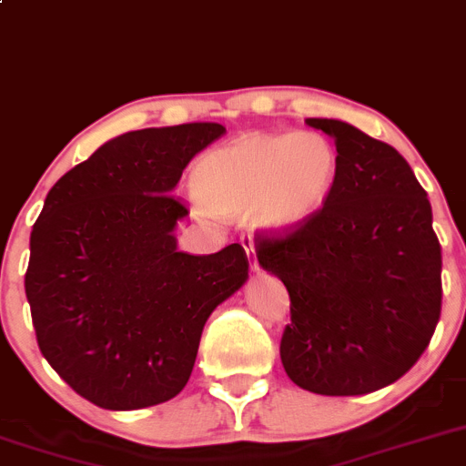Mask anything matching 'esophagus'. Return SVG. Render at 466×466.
I'll use <instances>...</instances> for the list:
<instances>
[{"mask_svg": "<svg viewBox=\"0 0 466 466\" xmlns=\"http://www.w3.org/2000/svg\"><path fill=\"white\" fill-rule=\"evenodd\" d=\"M241 246L246 248L248 264H250V268H252V270H259V259H257L255 243H252V238H250V237H243V238H241Z\"/></svg>", "mask_w": 466, "mask_h": 466, "instance_id": "34e87169", "label": "esophagus"}]
</instances>
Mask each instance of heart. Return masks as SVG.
Masks as SVG:
<instances>
[{
	"instance_id": "obj_1",
	"label": "heart",
	"mask_w": 466,
	"mask_h": 466,
	"mask_svg": "<svg viewBox=\"0 0 466 466\" xmlns=\"http://www.w3.org/2000/svg\"><path fill=\"white\" fill-rule=\"evenodd\" d=\"M337 175V147L320 132H252L200 157L191 188L209 214L289 229L325 205Z\"/></svg>"
}]
</instances>
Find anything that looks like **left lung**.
<instances>
[{
  "label": "left lung",
  "instance_id": "left-lung-1",
  "mask_svg": "<svg viewBox=\"0 0 466 466\" xmlns=\"http://www.w3.org/2000/svg\"><path fill=\"white\" fill-rule=\"evenodd\" d=\"M334 138L339 175L296 229L257 237V259L291 300L279 358L320 396H362L421 358L441 314V246L426 191L387 143L343 120L307 118Z\"/></svg>",
  "mask_w": 466,
  "mask_h": 466
}]
</instances>
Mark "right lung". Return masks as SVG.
<instances>
[{
    "instance_id": "1",
    "label": "right lung",
    "mask_w": 466,
    "mask_h": 466,
    "mask_svg": "<svg viewBox=\"0 0 466 466\" xmlns=\"http://www.w3.org/2000/svg\"><path fill=\"white\" fill-rule=\"evenodd\" d=\"M218 123L127 132L67 170L31 229L25 275L49 367L104 410H141L188 382L211 311L248 279L238 243L214 255L177 248L188 216L177 187Z\"/></svg>"
}]
</instances>
